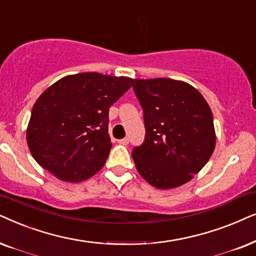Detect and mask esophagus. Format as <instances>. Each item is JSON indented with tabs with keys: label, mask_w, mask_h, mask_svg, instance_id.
<instances>
[{
	"label": "esophagus",
	"mask_w": 256,
	"mask_h": 256,
	"mask_svg": "<svg viewBox=\"0 0 256 256\" xmlns=\"http://www.w3.org/2000/svg\"><path fill=\"white\" fill-rule=\"evenodd\" d=\"M118 142L120 145H128V138H124V139H119Z\"/></svg>",
	"instance_id": "34e87169"
}]
</instances>
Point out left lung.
<instances>
[{
	"mask_svg": "<svg viewBox=\"0 0 256 256\" xmlns=\"http://www.w3.org/2000/svg\"><path fill=\"white\" fill-rule=\"evenodd\" d=\"M134 90L144 111L146 130L142 145L132 151L139 174L160 190L188 182L216 148L210 105L182 80L138 78Z\"/></svg>",
	"mask_w": 256,
	"mask_h": 256,
	"instance_id": "8db88e82",
	"label": "left lung"
}]
</instances>
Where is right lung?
Here are the masks:
<instances>
[{"instance_id":"add662e5","label":"right lung","mask_w":256,"mask_h":256,"mask_svg":"<svg viewBox=\"0 0 256 256\" xmlns=\"http://www.w3.org/2000/svg\"><path fill=\"white\" fill-rule=\"evenodd\" d=\"M134 80L98 72L66 76L34 104L26 142L34 159L60 180L80 182L96 174L112 148L108 108Z\"/></svg>"}]
</instances>
